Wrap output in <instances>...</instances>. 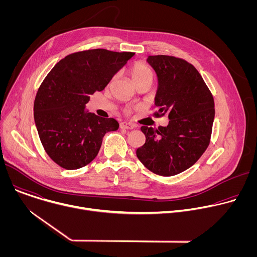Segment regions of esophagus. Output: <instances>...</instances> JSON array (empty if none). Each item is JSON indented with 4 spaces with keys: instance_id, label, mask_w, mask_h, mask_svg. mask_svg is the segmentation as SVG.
Masks as SVG:
<instances>
[{
    "instance_id": "obj_1",
    "label": "esophagus",
    "mask_w": 257,
    "mask_h": 257,
    "mask_svg": "<svg viewBox=\"0 0 257 257\" xmlns=\"http://www.w3.org/2000/svg\"><path fill=\"white\" fill-rule=\"evenodd\" d=\"M120 128L121 129H133L134 125L131 123H128V122H122V123H120Z\"/></svg>"
}]
</instances>
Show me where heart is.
Instances as JSON below:
<instances>
[{
  "label": "heart",
  "instance_id": "heart-1",
  "mask_svg": "<svg viewBox=\"0 0 257 257\" xmlns=\"http://www.w3.org/2000/svg\"><path fill=\"white\" fill-rule=\"evenodd\" d=\"M130 76L134 84H136L143 80L153 81L155 73L153 68L149 64L144 62H136L130 68Z\"/></svg>",
  "mask_w": 257,
  "mask_h": 257
}]
</instances>
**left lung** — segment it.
<instances>
[{"mask_svg": "<svg viewBox=\"0 0 257 257\" xmlns=\"http://www.w3.org/2000/svg\"><path fill=\"white\" fill-rule=\"evenodd\" d=\"M159 86L155 116L168 115L169 124L158 129L142 126L145 143L138 160L157 175L170 177L193 166L207 149L214 119V101L199 72L173 56H149Z\"/></svg>", "mask_w": 257, "mask_h": 257, "instance_id": "left-lung-1", "label": "left lung"}]
</instances>
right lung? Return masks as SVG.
I'll list each match as a JSON object with an SVG mask.
<instances>
[{"instance_id":"1","label":"right lung","mask_w":257,"mask_h":257,"mask_svg":"<svg viewBox=\"0 0 257 257\" xmlns=\"http://www.w3.org/2000/svg\"><path fill=\"white\" fill-rule=\"evenodd\" d=\"M135 54L95 49L58 62L36 93L34 122L48 156L60 167L76 170L97 156L106 132L119 123L85 112L89 95L101 91Z\"/></svg>"}]
</instances>
